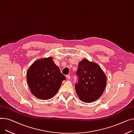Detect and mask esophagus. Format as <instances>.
<instances>
[{
    "label": "esophagus",
    "instance_id": "34e87169",
    "mask_svg": "<svg viewBox=\"0 0 134 134\" xmlns=\"http://www.w3.org/2000/svg\"><path fill=\"white\" fill-rule=\"evenodd\" d=\"M66 78L68 80H69V79H71V77H70V75H66Z\"/></svg>",
    "mask_w": 134,
    "mask_h": 134
}]
</instances>
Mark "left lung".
<instances>
[{"label":"left lung","instance_id":"8db88e82","mask_svg":"<svg viewBox=\"0 0 134 134\" xmlns=\"http://www.w3.org/2000/svg\"><path fill=\"white\" fill-rule=\"evenodd\" d=\"M76 75L78 81L75 89L79 99L85 102L98 99L106 86V76L99 65L84 59L79 63Z\"/></svg>","mask_w":134,"mask_h":134}]
</instances>
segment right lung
I'll use <instances>...</instances> for the list:
<instances>
[{
  "mask_svg": "<svg viewBox=\"0 0 134 134\" xmlns=\"http://www.w3.org/2000/svg\"><path fill=\"white\" fill-rule=\"evenodd\" d=\"M66 79L51 57L36 60L27 73V80L32 94L38 99L52 98Z\"/></svg>",
  "mask_w": 134,
  "mask_h": 134,
  "instance_id": "right-lung-1",
  "label": "right lung"
}]
</instances>
